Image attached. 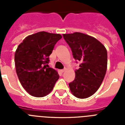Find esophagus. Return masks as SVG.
Returning a JSON list of instances; mask_svg holds the SVG:
<instances>
[{
	"label": "esophagus",
	"instance_id": "1",
	"mask_svg": "<svg viewBox=\"0 0 125 125\" xmlns=\"http://www.w3.org/2000/svg\"><path fill=\"white\" fill-rule=\"evenodd\" d=\"M65 70H66V69L64 68V69H62V70H61V72H62V73H63Z\"/></svg>",
	"mask_w": 125,
	"mask_h": 125
}]
</instances>
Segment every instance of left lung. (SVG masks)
Returning a JSON list of instances; mask_svg holds the SVG:
<instances>
[{
  "instance_id": "1",
  "label": "left lung",
  "mask_w": 125,
  "mask_h": 125,
  "mask_svg": "<svg viewBox=\"0 0 125 125\" xmlns=\"http://www.w3.org/2000/svg\"><path fill=\"white\" fill-rule=\"evenodd\" d=\"M73 56L80 61L75 78L69 83L71 93L79 99L93 95L101 85L107 69L108 56L105 47L92 36L80 32L63 34Z\"/></svg>"
}]
</instances>
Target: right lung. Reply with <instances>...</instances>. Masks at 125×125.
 Wrapping results in <instances>:
<instances>
[{"label": "right lung", "instance_id": "obj_1", "mask_svg": "<svg viewBox=\"0 0 125 125\" xmlns=\"http://www.w3.org/2000/svg\"><path fill=\"white\" fill-rule=\"evenodd\" d=\"M60 34L40 32L25 38L15 54V69L19 80L30 95L43 97L51 93L59 74L49 67V56Z\"/></svg>", "mask_w": 125, "mask_h": 125}]
</instances>
